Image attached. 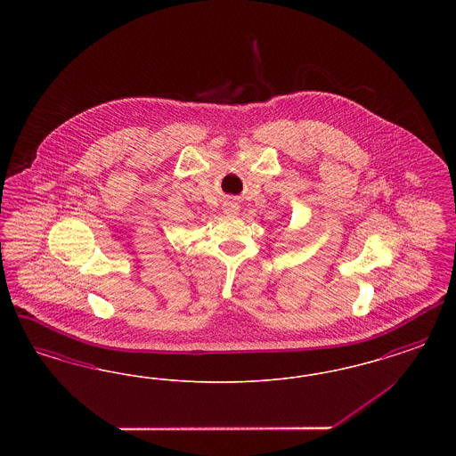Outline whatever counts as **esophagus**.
Here are the masks:
<instances>
[{"instance_id": "obj_1", "label": "esophagus", "mask_w": 456, "mask_h": 456, "mask_svg": "<svg viewBox=\"0 0 456 456\" xmlns=\"http://www.w3.org/2000/svg\"><path fill=\"white\" fill-rule=\"evenodd\" d=\"M224 210H225L227 214H231V216H232V214H238V203H232V201H229V203L225 205V208H224Z\"/></svg>"}]
</instances>
